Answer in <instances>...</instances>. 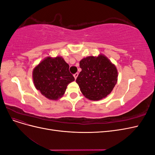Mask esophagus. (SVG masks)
I'll return each instance as SVG.
<instances>
[{"label": "esophagus", "instance_id": "34e87169", "mask_svg": "<svg viewBox=\"0 0 155 155\" xmlns=\"http://www.w3.org/2000/svg\"><path fill=\"white\" fill-rule=\"evenodd\" d=\"M78 76V72L74 74V78H75V79H76Z\"/></svg>", "mask_w": 155, "mask_h": 155}]
</instances>
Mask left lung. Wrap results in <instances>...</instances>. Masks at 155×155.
Instances as JSON below:
<instances>
[{"instance_id":"obj_1","label":"left lung","mask_w":155,"mask_h":155,"mask_svg":"<svg viewBox=\"0 0 155 155\" xmlns=\"http://www.w3.org/2000/svg\"><path fill=\"white\" fill-rule=\"evenodd\" d=\"M81 72L76 79L80 91L88 99L100 100L111 92L117 82L118 72L105 55L90 56L79 62Z\"/></svg>"}]
</instances>
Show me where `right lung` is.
<instances>
[{"label": "right lung", "mask_w": 155, "mask_h": 155, "mask_svg": "<svg viewBox=\"0 0 155 155\" xmlns=\"http://www.w3.org/2000/svg\"><path fill=\"white\" fill-rule=\"evenodd\" d=\"M74 78L69 65L61 57H48L34 69L33 80L35 88L46 97L57 100L61 97Z\"/></svg>", "instance_id": "add662e5"}]
</instances>
